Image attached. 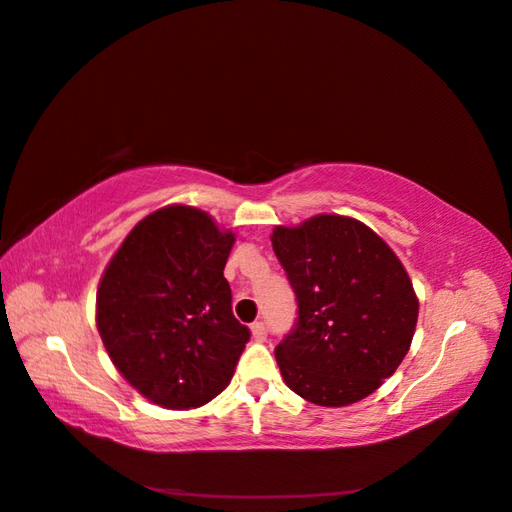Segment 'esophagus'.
I'll return each mask as SVG.
<instances>
[{
    "label": "esophagus",
    "instance_id": "1",
    "mask_svg": "<svg viewBox=\"0 0 512 512\" xmlns=\"http://www.w3.org/2000/svg\"><path fill=\"white\" fill-rule=\"evenodd\" d=\"M252 336L256 342H265L267 340V329H265V322L263 320H256L252 325Z\"/></svg>",
    "mask_w": 512,
    "mask_h": 512
}]
</instances>
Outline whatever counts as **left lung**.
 Returning a JSON list of instances; mask_svg holds the SVG:
<instances>
[{
	"label": "left lung",
	"instance_id": "8db88e82",
	"mask_svg": "<svg viewBox=\"0 0 512 512\" xmlns=\"http://www.w3.org/2000/svg\"><path fill=\"white\" fill-rule=\"evenodd\" d=\"M271 245L298 302L276 347L287 387L320 406L367 398L400 367L417 325L400 258L373 229L336 214L276 227Z\"/></svg>",
	"mask_w": 512,
	"mask_h": 512
}]
</instances>
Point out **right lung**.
Wrapping results in <instances>:
<instances>
[{"label":"right lung","mask_w":512,"mask_h":512,"mask_svg":"<svg viewBox=\"0 0 512 512\" xmlns=\"http://www.w3.org/2000/svg\"><path fill=\"white\" fill-rule=\"evenodd\" d=\"M234 234L196 207L145 216L103 271L97 329L114 367L165 409H194L232 380L249 329L223 276Z\"/></svg>","instance_id":"add662e5"}]
</instances>
